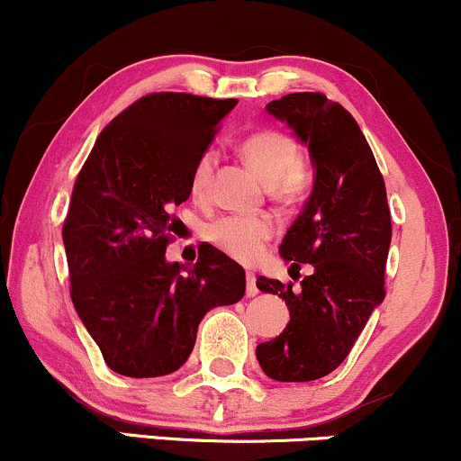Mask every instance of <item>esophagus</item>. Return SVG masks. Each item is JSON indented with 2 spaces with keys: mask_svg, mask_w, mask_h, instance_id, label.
Wrapping results in <instances>:
<instances>
[{
  "mask_svg": "<svg viewBox=\"0 0 461 461\" xmlns=\"http://www.w3.org/2000/svg\"><path fill=\"white\" fill-rule=\"evenodd\" d=\"M246 294H248V296H257V294H258L255 272H248L246 274Z\"/></svg>",
  "mask_w": 461,
  "mask_h": 461,
  "instance_id": "1",
  "label": "esophagus"
}]
</instances>
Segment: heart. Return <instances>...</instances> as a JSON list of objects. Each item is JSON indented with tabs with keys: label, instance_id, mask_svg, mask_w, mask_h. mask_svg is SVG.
<instances>
[{
	"label": "heart",
	"instance_id": "obj_1",
	"mask_svg": "<svg viewBox=\"0 0 461 461\" xmlns=\"http://www.w3.org/2000/svg\"><path fill=\"white\" fill-rule=\"evenodd\" d=\"M241 154L270 187L274 198L292 203L303 195L307 174L300 167V149L292 137L278 131L255 132L241 143ZM213 167V152H203L195 158L189 176V191L195 200L209 194ZM272 235L274 224L266 215H224L209 224V240L237 261H255Z\"/></svg>",
	"mask_w": 461,
	"mask_h": 461
}]
</instances>
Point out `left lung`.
I'll return each instance as SVG.
<instances>
[{"label": "left lung", "instance_id": "left-lung-1", "mask_svg": "<svg viewBox=\"0 0 461 461\" xmlns=\"http://www.w3.org/2000/svg\"><path fill=\"white\" fill-rule=\"evenodd\" d=\"M266 111L309 148L315 176L278 248L292 270L309 263L312 274L298 287L257 278L261 292L276 294L289 309L287 327L257 346V359L270 379L303 384L338 368L384 303L390 206L375 154L342 104L322 93H289Z\"/></svg>", "mask_w": 461, "mask_h": 461}]
</instances>
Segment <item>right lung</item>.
<instances>
[{
	"label": "right lung",
	"mask_w": 461,
	"mask_h": 461,
	"mask_svg": "<svg viewBox=\"0 0 461 461\" xmlns=\"http://www.w3.org/2000/svg\"><path fill=\"white\" fill-rule=\"evenodd\" d=\"M235 104L149 93L108 123L77 174L63 224L71 300L117 375L176 372L206 312L244 298V267L217 248H200L191 270L165 258L195 158Z\"/></svg>",
	"instance_id": "right-lung-1"
}]
</instances>
